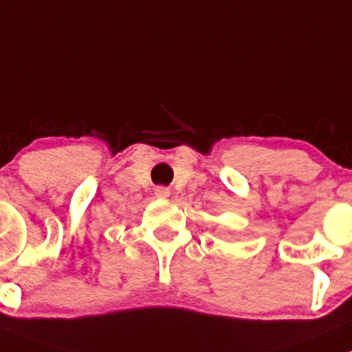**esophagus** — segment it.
<instances>
[{"label":"esophagus","mask_w":352,"mask_h":352,"mask_svg":"<svg viewBox=\"0 0 352 352\" xmlns=\"http://www.w3.org/2000/svg\"><path fill=\"white\" fill-rule=\"evenodd\" d=\"M155 195L159 197V199H167V197L170 195V190L166 188V186H157Z\"/></svg>","instance_id":"obj_1"}]
</instances>
